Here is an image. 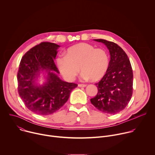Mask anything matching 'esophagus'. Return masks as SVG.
Wrapping results in <instances>:
<instances>
[{"label":"esophagus","mask_w":155,"mask_h":155,"mask_svg":"<svg viewBox=\"0 0 155 155\" xmlns=\"http://www.w3.org/2000/svg\"><path fill=\"white\" fill-rule=\"evenodd\" d=\"M78 87H85V86H86V84H78Z\"/></svg>","instance_id":"34e87169"}]
</instances>
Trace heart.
I'll return each instance as SVG.
<instances>
[{"label":"heart","mask_w":155,"mask_h":155,"mask_svg":"<svg viewBox=\"0 0 155 155\" xmlns=\"http://www.w3.org/2000/svg\"><path fill=\"white\" fill-rule=\"evenodd\" d=\"M109 63V56L105 50L86 43L71 47L66 55L61 54L56 59L60 72L70 81L75 78L80 69L83 79L99 81L107 74Z\"/></svg>","instance_id":"1"}]
</instances>
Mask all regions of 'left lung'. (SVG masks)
Masks as SVG:
<instances>
[{"instance_id":"obj_1","label":"left lung","mask_w":155,"mask_h":155,"mask_svg":"<svg viewBox=\"0 0 155 155\" xmlns=\"http://www.w3.org/2000/svg\"><path fill=\"white\" fill-rule=\"evenodd\" d=\"M102 42L109 50L110 60L108 71L99 82L97 95L91 99V104L100 111L116 114L124 110L133 91V72L130 61L124 51L117 43L104 39Z\"/></svg>"}]
</instances>
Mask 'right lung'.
<instances>
[{
	"instance_id": "1",
	"label": "right lung",
	"mask_w": 155,
	"mask_h": 155,
	"mask_svg": "<svg viewBox=\"0 0 155 155\" xmlns=\"http://www.w3.org/2000/svg\"><path fill=\"white\" fill-rule=\"evenodd\" d=\"M59 47L54 43L43 41L31 48L22 58L17 74L18 91L26 107L31 112L48 115L61 108L68 101L71 91L78 84L61 80L54 59ZM40 70L48 72L42 86L35 84Z\"/></svg>"
}]
</instances>
